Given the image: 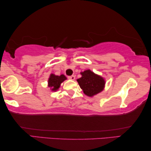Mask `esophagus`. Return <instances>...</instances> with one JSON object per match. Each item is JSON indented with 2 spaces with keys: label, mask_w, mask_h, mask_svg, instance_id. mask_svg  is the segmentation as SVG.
I'll return each mask as SVG.
<instances>
[{
  "label": "esophagus",
  "mask_w": 151,
  "mask_h": 151,
  "mask_svg": "<svg viewBox=\"0 0 151 151\" xmlns=\"http://www.w3.org/2000/svg\"><path fill=\"white\" fill-rule=\"evenodd\" d=\"M68 78L70 79V80H75V76H68Z\"/></svg>",
  "instance_id": "esophagus-1"
}]
</instances>
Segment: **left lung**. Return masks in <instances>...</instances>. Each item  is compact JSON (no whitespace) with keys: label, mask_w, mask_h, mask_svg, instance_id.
<instances>
[{"label":"left lung","mask_w":151,"mask_h":151,"mask_svg":"<svg viewBox=\"0 0 151 151\" xmlns=\"http://www.w3.org/2000/svg\"><path fill=\"white\" fill-rule=\"evenodd\" d=\"M81 77L77 80L81 90L86 96L92 97L102 92L105 86V80L90 70L81 72Z\"/></svg>","instance_id":"1"}]
</instances>
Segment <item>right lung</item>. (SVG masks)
<instances>
[{"mask_svg":"<svg viewBox=\"0 0 151 151\" xmlns=\"http://www.w3.org/2000/svg\"><path fill=\"white\" fill-rule=\"evenodd\" d=\"M65 80H67V78L63 74H61V76H55V74L51 73L48 80V86L51 88V91L55 92L60 87L61 83Z\"/></svg>","mask_w":151,"mask_h":151,"instance_id":"1","label":"right lung"}]
</instances>
